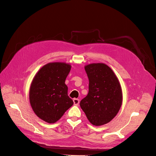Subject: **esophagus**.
I'll return each mask as SVG.
<instances>
[{"instance_id":"1","label":"esophagus","mask_w":156,"mask_h":156,"mask_svg":"<svg viewBox=\"0 0 156 156\" xmlns=\"http://www.w3.org/2000/svg\"><path fill=\"white\" fill-rule=\"evenodd\" d=\"M73 103H74V105H78L80 103V100L78 98H75L73 99Z\"/></svg>"}]
</instances>
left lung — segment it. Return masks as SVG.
<instances>
[{
    "label": "left lung",
    "mask_w": 156,
    "mask_h": 156,
    "mask_svg": "<svg viewBox=\"0 0 156 156\" xmlns=\"http://www.w3.org/2000/svg\"><path fill=\"white\" fill-rule=\"evenodd\" d=\"M85 69L89 91L81 100L80 107L92 125H104L117 115L122 106L120 83L113 70L104 63L89 64Z\"/></svg>",
    "instance_id": "left-lung-1"
}]
</instances>
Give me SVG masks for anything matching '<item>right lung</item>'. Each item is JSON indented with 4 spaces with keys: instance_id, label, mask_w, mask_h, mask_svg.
Masks as SVG:
<instances>
[{
    "instance_id": "1",
    "label": "right lung",
    "mask_w": 156,
    "mask_h": 156,
    "mask_svg": "<svg viewBox=\"0 0 156 156\" xmlns=\"http://www.w3.org/2000/svg\"><path fill=\"white\" fill-rule=\"evenodd\" d=\"M71 67L70 64L62 62L49 63L37 71L31 82L30 106L36 115L46 122H56L73 105L65 84Z\"/></svg>"
}]
</instances>
